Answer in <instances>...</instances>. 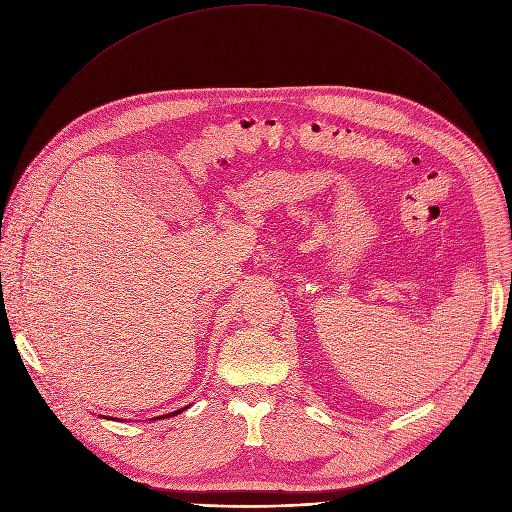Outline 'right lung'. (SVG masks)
I'll return each instance as SVG.
<instances>
[{
    "instance_id": "1",
    "label": "right lung",
    "mask_w": 512,
    "mask_h": 512,
    "mask_svg": "<svg viewBox=\"0 0 512 512\" xmlns=\"http://www.w3.org/2000/svg\"><path fill=\"white\" fill-rule=\"evenodd\" d=\"M185 408H188V406H185ZM185 408H179V410H175V412H169V414H161V416H155V418H169V416H175V414L183 412ZM155 418H151V421H155Z\"/></svg>"
}]
</instances>
